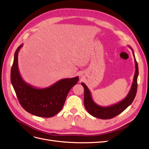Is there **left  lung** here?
I'll list each match as a JSON object with an SVG mask.
<instances>
[{
    "mask_svg": "<svg viewBox=\"0 0 149 149\" xmlns=\"http://www.w3.org/2000/svg\"><path fill=\"white\" fill-rule=\"evenodd\" d=\"M129 47L132 51L133 56L134 58L136 71H135L132 86L130 88V91L127 96L124 100L109 106H101L97 104L96 102H94L92 99L91 93L90 92L88 88L84 83H81V85L83 86L84 90V104L85 108L90 114L95 117V118L101 119H109L114 118L116 116L120 114L121 112H123L126 108L131 104L135 97H136L137 89V77L139 75V68L137 62L136 60V57H135L134 55L133 49L130 47Z\"/></svg>",
    "mask_w": 149,
    "mask_h": 149,
    "instance_id": "8db88e82",
    "label": "left lung"
}]
</instances>
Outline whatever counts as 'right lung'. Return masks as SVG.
Returning <instances> with one entry per match:
<instances>
[{
	"instance_id": "add662e5",
	"label": "right lung",
	"mask_w": 149,
	"mask_h": 149,
	"mask_svg": "<svg viewBox=\"0 0 149 149\" xmlns=\"http://www.w3.org/2000/svg\"><path fill=\"white\" fill-rule=\"evenodd\" d=\"M23 44L17 48L11 69V83L22 107L29 113L42 118H51L63 106L71 88L78 83V76L62 79L45 88H37L21 77L18 66V54Z\"/></svg>"
}]
</instances>
